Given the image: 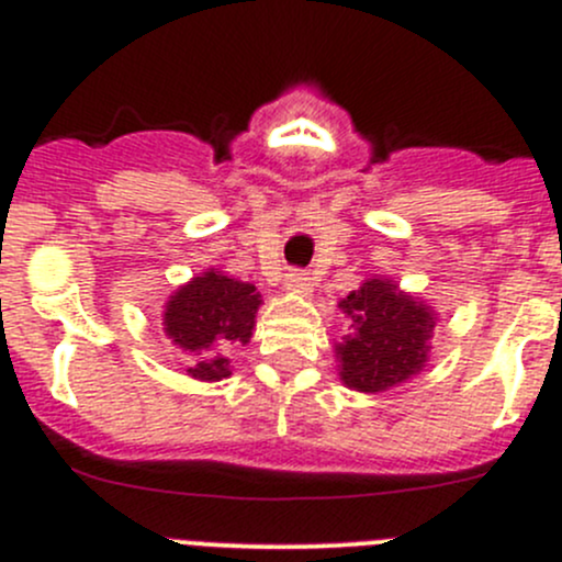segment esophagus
<instances>
[{
    "label": "esophagus",
    "mask_w": 562,
    "mask_h": 562,
    "mask_svg": "<svg viewBox=\"0 0 562 562\" xmlns=\"http://www.w3.org/2000/svg\"><path fill=\"white\" fill-rule=\"evenodd\" d=\"M285 291L293 293V296L310 299L313 296V282L304 271H291V274H285Z\"/></svg>",
    "instance_id": "34e87169"
}]
</instances>
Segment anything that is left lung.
Masks as SVG:
<instances>
[{
  "label": "left lung",
  "instance_id": "8db88e82",
  "mask_svg": "<svg viewBox=\"0 0 562 562\" xmlns=\"http://www.w3.org/2000/svg\"><path fill=\"white\" fill-rule=\"evenodd\" d=\"M353 331L334 345L339 381L364 394L407 383L427 367L438 313L386 277H367L337 304Z\"/></svg>",
  "mask_w": 562,
  "mask_h": 562
}]
</instances>
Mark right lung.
I'll use <instances>...</instances> for the list:
<instances>
[{"instance_id": "add662e5", "label": "right lung", "mask_w": 562, "mask_h": 562, "mask_svg": "<svg viewBox=\"0 0 562 562\" xmlns=\"http://www.w3.org/2000/svg\"><path fill=\"white\" fill-rule=\"evenodd\" d=\"M263 304L249 282L206 269L179 285L162 307V331L181 353L192 356L187 375L195 381L231 378L225 350L247 345L255 331V315Z\"/></svg>"}]
</instances>
